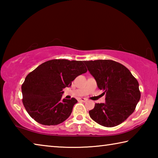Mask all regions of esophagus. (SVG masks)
<instances>
[{"instance_id":"obj_1","label":"esophagus","mask_w":158,"mask_h":158,"mask_svg":"<svg viewBox=\"0 0 158 158\" xmlns=\"http://www.w3.org/2000/svg\"><path fill=\"white\" fill-rule=\"evenodd\" d=\"M79 100L80 101H81V102H86V101H87V99H86V98H79Z\"/></svg>"}]
</instances>
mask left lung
I'll return each mask as SVG.
<instances>
[{"mask_svg":"<svg viewBox=\"0 0 158 158\" xmlns=\"http://www.w3.org/2000/svg\"><path fill=\"white\" fill-rule=\"evenodd\" d=\"M84 63L105 95V102L96 103L89 111L90 118L105 127L122 123L133 113L140 100L137 80L126 67L116 61L96 60Z\"/></svg>","mask_w":158,"mask_h":158,"instance_id":"1","label":"left lung"}]
</instances>
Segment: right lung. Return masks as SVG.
I'll return each mask as SVG.
<instances>
[{
  "instance_id": "right-lung-1",
  "label": "right lung",
  "mask_w": 158,
  "mask_h": 158,
  "mask_svg": "<svg viewBox=\"0 0 158 158\" xmlns=\"http://www.w3.org/2000/svg\"><path fill=\"white\" fill-rule=\"evenodd\" d=\"M84 61L55 59L40 65L21 85L23 104L31 118L44 125H56L70 116L75 98L62 100L63 90L85 73Z\"/></svg>"
}]
</instances>
